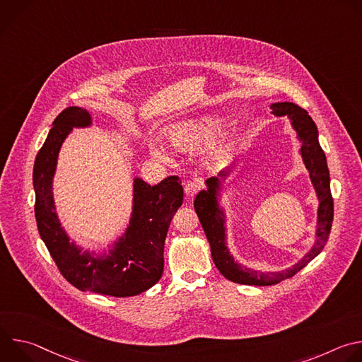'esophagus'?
Listing matches in <instances>:
<instances>
[{
    "label": "esophagus",
    "mask_w": 362,
    "mask_h": 362,
    "mask_svg": "<svg viewBox=\"0 0 362 362\" xmlns=\"http://www.w3.org/2000/svg\"><path fill=\"white\" fill-rule=\"evenodd\" d=\"M202 187H203V182L202 180H192V182H187L185 185V193H186V196L193 197L194 194H197V192Z\"/></svg>",
    "instance_id": "esophagus-1"
}]
</instances>
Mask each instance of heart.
<instances>
[{
	"instance_id": "obj_1",
	"label": "heart",
	"mask_w": 362,
	"mask_h": 362,
	"mask_svg": "<svg viewBox=\"0 0 362 362\" xmlns=\"http://www.w3.org/2000/svg\"><path fill=\"white\" fill-rule=\"evenodd\" d=\"M223 119L219 116H200L196 119L179 122L168 129V139L173 147L182 151L194 150L206 143H209L216 132L219 130ZM232 130L226 129L219 134L218 141H215L212 150L215 153H222L232 137Z\"/></svg>"
}]
</instances>
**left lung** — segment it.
Here are the masks:
<instances>
[{"label": "left lung", "instance_id": "8db88e82", "mask_svg": "<svg viewBox=\"0 0 362 362\" xmlns=\"http://www.w3.org/2000/svg\"><path fill=\"white\" fill-rule=\"evenodd\" d=\"M271 109L275 116H288L291 119V124L296 130L298 137L302 141L300 156L309 172V176H311V182L320 200L317 242L314 247L298 264L285 271L257 272L249 268H243L240 264L235 262L225 243V215L218 204V190L221 189V182L218 177L208 179L206 180L208 190L199 192L194 199V211L199 216L206 238H208L211 243V252L216 268L226 279L242 285L268 286L292 278L325 247L334 219V200L329 187V170L327 166L325 153L318 141V130L314 120L308 115L306 110L296 106L295 103H274ZM228 175L229 172H221L219 176L226 177Z\"/></svg>", "mask_w": 362, "mask_h": 362}]
</instances>
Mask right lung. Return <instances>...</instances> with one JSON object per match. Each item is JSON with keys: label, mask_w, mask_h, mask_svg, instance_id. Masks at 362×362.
<instances>
[{"label": "right lung", "mask_w": 362, "mask_h": 362, "mask_svg": "<svg viewBox=\"0 0 362 362\" xmlns=\"http://www.w3.org/2000/svg\"><path fill=\"white\" fill-rule=\"evenodd\" d=\"M90 124L91 117L81 107H67L53 122L34 162L37 228L60 274L73 286L116 298L134 296L162 278L165 240L172 218L182 206L183 187L176 176L154 186L134 179L133 214L126 233L109 253L81 252L60 225L51 185L64 139L73 127Z\"/></svg>", "instance_id": "add662e5"}]
</instances>
